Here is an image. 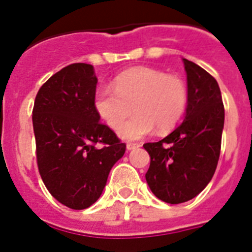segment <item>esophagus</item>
<instances>
[{"instance_id": "34e87169", "label": "esophagus", "mask_w": 252, "mask_h": 252, "mask_svg": "<svg viewBox=\"0 0 252 252\" xmlns=\"http://www.w3.org/2000/svg\"><path fill=\"white\" fill-rule=\"evenodd\" d=\"M139 143H128V144H126V149H128V151H133V149H137L139 148Z\"/></svg>"}]
</instances>
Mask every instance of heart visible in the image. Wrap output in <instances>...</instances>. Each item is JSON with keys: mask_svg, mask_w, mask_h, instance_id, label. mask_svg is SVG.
Instances as JSON below:
<instances>
[{"mask_svg": "<svg viewBox=\"0 0 252 252\" xmlns=\"http://www.w3.org/2000/svg\"><path fill=\"white\" fill-rule=\"evenodd\" d=\"M188 103L185 81L160 70L138 67L117 76L113 88L101 87L95 93L94 105L99 117L115 129L127 116L134 115L119 128L126 140L146 137L154 129L167 131L183 117Z\"/></svg>", "mask_w": 252, "mask_h": 252, "instance_id": "b5f03b06", "label": "heart"}]
</instances>
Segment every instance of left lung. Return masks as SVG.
Here are the masks:
<instances>
[{"label":"left lung","mask_w":252,"mask_h":252,"mask_svg":"<svg viewBox=\"0 0 252 252\" xmlns=\"http://www.w3.org/2000/svg\"><path fill=\"white\" fill-rule=\"evenodd\" d=\"M183 64L188 87L185 121L159 142L143 144L151 157L147 183L156 197L171 205L196 197L214 177L225 122L216 79L187 59Z\"/></svg>","instance_id":"8db88e82"}]
</instances>
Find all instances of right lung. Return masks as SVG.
I'll return each instance as SVG.
<instances>
[{"mask_svg":"<svg viewBox=\"0 0 252 252\" xmlns=\"http://www.w3.org/2000/svg\"><path fill=\"white\" fill-rule=\"evenodd\" d=\"M96 83L92 65H67L40 88L33 104L38 172L51 196L72 210L96 202L126 147L99 122Z\"/></svg>","mask_w":252,"mask_h":252,"instance_id":"right-lung-1","label":"right lung"}]
</instances>
